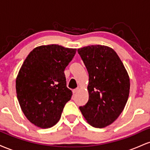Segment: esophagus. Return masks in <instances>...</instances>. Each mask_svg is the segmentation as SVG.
I'll return each mask as SVG.
<instances>
[{"label":"esophagus","mask_w":150,"mask_h":150,"mask_svg":"<svg viewBox=\"0 0 150 150\" xmlns=\"http://www.w3.org/2000/svg\"><path fill=\"white\" fill-rule=\"evenodd\" d=\"M78 88H76V89H74L73 90V94H75V93L76 92H77V91H78Z\"/></svg>","instance_id":"esophagus-1"}]
</instances>
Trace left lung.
<instances>
[{
    "instance_id": "left-lung-1",
    "label": "left lung",
    "mask_w": 150,
    "mask_h": 150,
    "mask_svg": "<svg viewBox=\"0 0 150 150\" xmlns=\"http://www.w3.org/2000/svg\"><path fill=\"white\" fill-rule=\"evenodd\" d=\"M89 73V100L80 110L96 128L111 124L123 111L130 92V79L117 53L106 46L77 49Z\"/></svg>"
}]
</instances>
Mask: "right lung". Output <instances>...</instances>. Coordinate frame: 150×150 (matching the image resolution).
<instances>
[{"instance_id": "right-lung-1", "label": "right lung", "mask_w": 150, "mask_h": 150, "mask_svg": "<svg viewBox=\"0 0 150 150\" xmlns=\"http://www.w3.org/2000/svg\"><path fill=\"white\" fill-rule=\"evenodd\" d=\"M76 53L51 44L35 48L24 61L16 79V92L24 114L32 123L49 128L58 123L72 92L64 70Z\"/></svg>"}]
</instances>
